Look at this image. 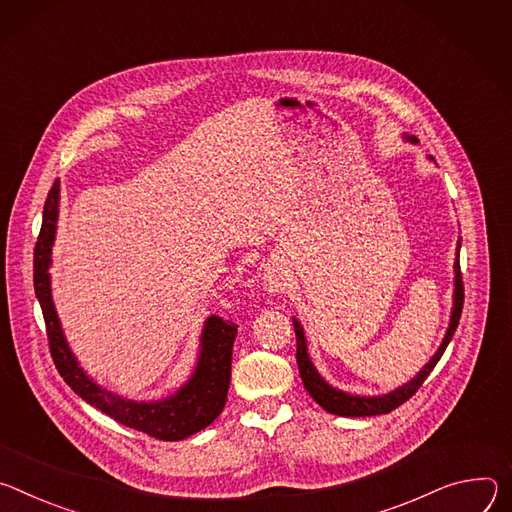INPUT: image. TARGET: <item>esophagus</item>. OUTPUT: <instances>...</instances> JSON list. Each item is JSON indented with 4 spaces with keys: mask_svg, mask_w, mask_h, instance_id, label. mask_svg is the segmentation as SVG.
Listing matches in <instances>:
<instances>
[{
    "mask_svg": "<svg viewBox=\"0 0 512 512\" xmlns=\"http://www.w3.org/2000/svg\"><path fill=\"white\" fill-rule=\"evenodd\" d=\"M262 280H264V289L270 293V295H282L287 291V272L282 270L280 264L272 262V264H266L264 268V274H262Z\"/></svg>",
    "mask_w": 512,
    "mask_h": 512,
    "instance_id": "34e87169",
    "label": "esophagus"
}]
</instances>
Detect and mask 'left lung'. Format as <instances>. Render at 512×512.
Wrapping results in <instances>:
<instances>
[{
	"label": "left lung",
	"instance_id": "left-lung-1",
	"mask_svg": "<svg viewBox=\"0 0 512 512\" xmlns=\"http://www.w3.org/2000/svg\"><path fill=\"white\" fill-rule=\"evenodd\" d=\"M411 142H415V138H409ZM431 158V156H429ZM433 160V158H431ZM460 242H458V258L456 264H453V272H456V278H453V307H451V319H449V327L445 331L443 342L439 346V350L435 352V356L423 366V370L407 384L394 388L388 394H380V396H358V394H350L344 390H337L333 386H329L319 372L315 370L309 354H307V339H305V331L301 327V323L293 317V325H295V335H297V366L301 372V380L307 388V392L313 396V401L323 407L327 413L331 415H339V417H372V415H384L394 411L396 407H401L403 403H407L411 396L421 388V384L425 382V378L431 374V370L435 368V364L441 360L447 344L451 342L453 333L458 329L460 317H462V307H464V282H462V270H460Z\"/></svg>",
	"mask_w": 512,
	"mask_h": 512
}]
</instances>
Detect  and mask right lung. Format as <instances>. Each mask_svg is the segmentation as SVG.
Instances as JSON below:
<instances>
[{
	"label": "right lung",
	"mask_w": 512,
	"mask_h": 512,
	"mask_svg": "<svg viewBox=\"0 0 512 512\" xmlns=\"http://www.w3.org/2000/svg\"><path fill=\"white\" fill-rule=\"evenodd\" d=\"M59 193L61 187L59 179H56L44 203L42 227L34 248V291L42 307L50 356L56 370H59L65 382L83 401L109 415L111 419H116L118 423L130 429H138L154 439L179 441L205 429L219 417L225 407L232 376V348L238 325L211 315L203 325L195 372L181 390H177L173 396H166L162 401H128L124 396L113 394L111 390L95 384L73 356L50 295L48 268L56 234V219H59Z\"/></svg>",
	"instance_id": "1"
}]
</instances>
